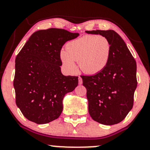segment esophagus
Segmentation results:
<instances>
[{"instance_id":"esophagus-1","label":"esophagus","mask_w":150,"mask_h":150,"mask_svg":"<svg viewBox=\"0 0 150 150\" xmlns=\"http://www.w3.org/2000/svg\"><path fill=\"white\" fill-rule=\"evenodd\" d=\"M78 83H79V85H82V77H79V78H78Z\"/></svg>"}]
</instances>
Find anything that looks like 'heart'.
Returning <instances> with one entry per match:
<instances>
[{
    "label": "heart",
    "mask_w": 150,
    "mask_h": 150,
    "mask_svg": "<svg viewBox=\"0 0 150 150\" xmlns=\"http://www.w3.org/2000/svg\"><path fill=\"white\" fill-rule=\"evenodd\" d=\"M66 51L62 50L60 58L63 66L70 72L76 70L75 62H79L85 73L94 75L104 70L109 61L111 46L108 39L101 35H85L68 42Z\"/></svg>",
    "instance_id": "b5f03b06"
}]
</instances>
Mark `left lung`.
Masks as SVG:
<instances>
[{"mask_svg":"<svg viewBox=\"0 0 150 150\" xmlns=\"http://www.w3.org/2000/svg\"><path fill=\"white\" fill-rule=\"evenodd\" d=\"M108 39L111 56L104 70L91 76H81L87 89L88 110L92 118L101 124L120 123L133 106L137 87L136 61L124 41L113 30L85 31Z\"/></svg>","mask_w":150,"mask_h":150,"instance_id":"8db88e82","label":"left lung"}]
</instances>
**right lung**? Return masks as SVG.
I'll list each match as a JSON object with an SVG mask.
<instances>
[{
    "mask_svg": "<svg viewBox=\"0 0 150 150\" xmlns=\"http://www.w3.org/2000/svg\"><path fill=\"white\" fill-rule=\"evenodd\" d=\"M78 36L63 29L39 30L19 52L13 85L16 104L27 119L45 124L60 116L63 97L78 85V77L62 74L60 52Z\"/></svg>",
    "mask_w": 150,
    "mask_h": 150,
    "instance_id": "add662e5",
    "label": "right lung"
}]
</instances>
